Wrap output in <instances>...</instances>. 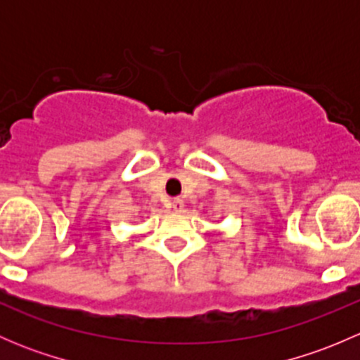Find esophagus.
I'll return each instance as SVG.
<instances>
[{
	"label": "esophagus",
	"mask_w": 360,
	"mask_h": 360,
	"mask_svg": "<svg viewBox=\"0 0 360 360\" xmlns=\"http://www.w3.org/2000/svg\"><path fill=\"white\" fill-rule=\"evenodd\" d=\"M170 205H172V209L176 210V212H181V210L184 209V202L181 200V198H174V200H172V203H170Z\"/></svg>",
	"instance_id": "1"
}]
</instances>
